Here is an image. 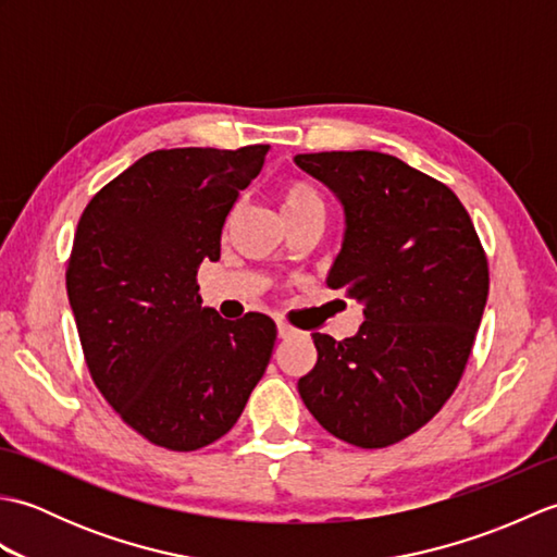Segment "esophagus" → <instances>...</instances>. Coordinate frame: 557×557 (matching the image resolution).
Returning <instances> with one entry per match:
<instances>
[{"label": "esophagus", "instance_id": "34e87169", "mask_svg": "<svg viewBox=\"0 0 557 557\" xmlns=\"http://www.w3.org/2000/svg\"><path fill=\"white\" fill-rule=\"evenodd\" d=\"M294 333H297V327H292V325L285 323V321H277V335H280V339H287V337H292Z\"/></svg>", "mask_w": 557, "mask_h": 557}]
</instances>
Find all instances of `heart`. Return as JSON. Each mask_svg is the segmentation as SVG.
Here are the masks:
<instances>
[{
	"instance_id": "heart-1",
	"label": "heart",
	"mask_w": 557,
	"mask_h": 557,
	"mask_svg": "<svg viewBox=\"0 0 557 557\" xmlns=\"http://www.w3.org/2000/svg\"><path fill=\"white\" fill-rule=\"evenodd\" d=\"M280 208H282V215H285V220H294L299 215H306V212L323 210V200H321V194H318V188L311 182L289 180L280 191ZM234 215H236V208H232L227 212V218H224V224H222L224 232H227Z\"/></svg>"
}]
</instances>
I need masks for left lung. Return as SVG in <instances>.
<instances>
[{
    "label": "left lung",
    "instance_id": "obj_1",
    "mask_svg": "<svg viewBox=\"0 0 557 557\" xmlns=\"http://www.w3.org/2000/svg\"><path fill=\"white\" fill-rule=\"evenodd\" d=\"M345 206L347 232L327 287L363 304L347 339L313 335L299 377L304 405L339 441L377 449L405 441L453 397L483 306L488 258L449 188L375 150L297 156Z\"/></svg>",
    "mask_w": 557,
    "mask_h": 557
}]
</instances>
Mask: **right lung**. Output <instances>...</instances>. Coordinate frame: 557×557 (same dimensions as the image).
I'll return each instance as SVG.
<instances>
[{"label":"right lung","instance_id":"right-lung-1","mask_svg":"<svg viewBox=\"0 0 557 557\" xmlns=\"http://www.w3.org/2000/svg\"><path fill=\"white\" fill-rule=\"evenodd\" d=\"M270 146L148 152L90 198L66 294L92 383L148 443L194 453L227 433L263 377L277 325L200 309L224 218Z\"/></svg>","mask_w":557,"mask_h":557}]
</instances>
